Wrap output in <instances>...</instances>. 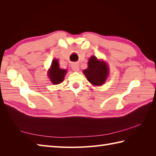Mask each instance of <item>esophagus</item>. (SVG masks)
<instances>
[{"label":"esophagus","instance_id":"obj_1","mask_svg":"<svg viewBox=\"0 0 156 156\" xmlns=\"http://www.w3.org/2000/svg\"><path fill=\"white\" fill-rule=\"evenodd\" d=\"M72 69L75 72L79 71V66L77 64H74L72 65Z\"/></svg>","mask_w":156,"mask_h":156}]
</instances>
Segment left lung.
Here are the masks:
<instances>
[{"label": "left lung", "mask_w": 156, "mask_h": 156, "mask_svg": "<svg viewBox=\"0 0 156 156\" xmlns=\"http://www.w3.org/2000/svg\"><path fill=\"white\" fill-rule=\"evenodd\" d=\"M88 68L83 71L88 80L93 85L103 84L108 75V68L106 63L98 60L95 56H92L88 60Z\"/></svg>", "instance_id": "8db88e82"}]
</instances>
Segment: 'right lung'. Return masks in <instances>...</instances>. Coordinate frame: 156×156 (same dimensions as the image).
<instances>
[{
    "label": "right lung",
    "mask_w": 156,
    "mask_h": 156,
    "mask_svg": "<svg viewBox=\"0 0 156 156\" xmlns=\"http://www.w3.org/2000/svg\"><path fill=\"white\" fill-rule=\"evenodd\" d=\"M67 71L59 67V63L56 59L51 63V68L48 71V76L51 82L54 84H60L64 79V76Z\"/></svg>",
    "instance_id": "right-lung-1"
}]
</instances>
